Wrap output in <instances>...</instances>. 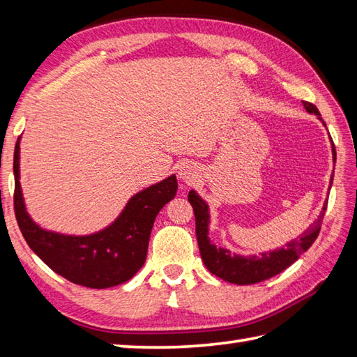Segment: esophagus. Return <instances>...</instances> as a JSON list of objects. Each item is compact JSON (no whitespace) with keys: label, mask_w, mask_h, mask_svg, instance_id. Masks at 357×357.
Wrapping results in <instances>:
<instances>
[{"label":"esophagus","mask_w":357,"mask_h":357,"mask_svg":"<svg viewBox=\"0 0 357 357\" xmlns=\"http://www.w3.org/2000/svg\"><path fill=\"white\" fill-rule=\"evenodd\" d=\"M178 176L183 183H192L193 179L198 178V167L192 162H183L179 165Z\"/></svg>","instance_id":"1"}]
</instances>
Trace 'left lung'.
Masks as SVG:
<instances>
[{"mask_svg": "<svg viewBox=\"0 0 357 357\" xmlns=\"http://www.w3.org/2000/svg\"><path fill=\"white\" fill-rule=\"evenodd\" d=\"M304 109L308 113H313L317 118H321V113L317 107L312 102L304 101ZM325 126V123H324ZM336 156L335 146H333V158ZM333 183V174L330 179V187ZM188 202L192 204L195 211V221H196V238H198V245L201 257L206 267L210 273H213L215 276L221 278L227 282L236 284V285H250L262 282L265 279H270L273 276L279 275L280 271H284L287 267H290L293 262L299 259V256L307 252V250L313 245L317 234L321 230V224L327 210L328 199H325L324 207L321 210L319 216H317L316 222L307 229L299 238H296L290 242H287L285 247H280L271 252H262L259 255H236L231 253L230 250L216 247L213 242L208 238V225H210V208L208 204L204 201L201 196L195 190H190L188 193Z\"/></svg>", "mask_w": 357, "mask_h": 357, "instance_id": "obj_1", "label": "left lung"}]
</instances>
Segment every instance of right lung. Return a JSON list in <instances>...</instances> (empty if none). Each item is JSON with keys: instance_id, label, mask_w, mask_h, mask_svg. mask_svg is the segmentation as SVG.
I'll return each mask as SVG.
<instances>
[{"instance_id": "add662e5", "label": "right lung", "mask_w": 357, "mask_h": 357, "mask_svg": "<svg viewBox=\"0 0 357 357\" xmlns=\"http://www.w3.org/2000/svg\"><path fill=\"white\" fill-rule=\"evenodd\" d=\"M20 142L13 155L15 216L29 247L53 271L73 284L110 288L130 280L146 262L155 219L178 190L174 174L133 195L118 218L90 234L45 230L27 213L20 183Z\"/></svg>"}]
</instances>
